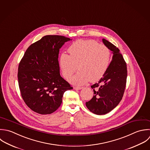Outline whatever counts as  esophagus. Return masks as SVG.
<instances>
[{
	"instance_id": "34e87169",
	"label": "esophagus",
	"mask_w": 150,
	"mask_h": 150,
	"mask_svg": "<svg viewBox=\"0 0 150 150\" xmlns=\"http://www.w3.org/2000/svg\"><path fill=\"white\" fill-rule=\"evenodd\" d=\"M74 89H75V90H80V89H82V87H77V86H75V87H74Z\"/></svg>"
}]
</instances>
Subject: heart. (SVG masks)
Instances as JSON below:
<instances>
[{
    "instance_id": "obj_1",
    "label": "heart",
    "mask_w": 150,
    "mask_h": 150,
    "mask_svg": "<svg viewBox=\"0 0 150 150\" xmlns=\"http://www.w3.org/2000/svg\"><path fill=\"white\" fill-rule=\"evenodd\" d=\"M69 55L62 53L59 58V67L63 76L69 78L79 65L80 71L70 78L75 85H82L89 80H100L106 73L111 59L109 48L93 40H78L68 49Z\"/></svg>"
}]
</instances>
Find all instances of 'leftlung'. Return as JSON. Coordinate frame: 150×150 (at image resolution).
<instances>
[{
  "label": "left lung",
  "instance_id": "obj_1",
  "mask_svg": "<svg viewBox=\"0 0 150 150\" xmlns=\"http://www.w3.org/2000/svg\"><path fill=\"white\" fill-rule=\"evenodd\" d=\"M102 40L113 51L112 61L103 76L91 86L94 95L86 102L88 109L99 115L110 112L119 105L124 95L127 76L126 62L119 48L106 39Z\"/></svg>",
  "mask_w": 150,
  "mask_h": 150
}]
</instances>
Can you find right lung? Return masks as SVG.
<instances>
[{
    "mask_svg": "<svg viewBox=\"0 0 150 150\" xmlns=\"http://www.w3.org/2000/svg\"><path fill=\"white\" fill-rule=\"evenodd\" d=\"M69 38L58 35L44 36L25 51L18 68V82L27 106L41 115L56 111L65 91L72 89L59 74V49Z\"/></svg>",
    "mask_w": 150,
    "mask_h": 150,
    "instance_id": "obj_1",
    "label": "right lung"
}]
</instances>
